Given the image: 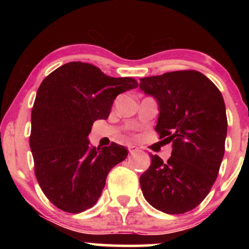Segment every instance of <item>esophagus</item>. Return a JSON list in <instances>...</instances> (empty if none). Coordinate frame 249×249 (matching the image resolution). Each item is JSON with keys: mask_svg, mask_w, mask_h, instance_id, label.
I'll return each mask as SVG.
<instances>
[{"mask_svg": "<svg viewBox=\"0 0 249 249\" xmlns=\"http://www.w3.org/2000/svg\"><path fill=\"white\" fill-rule=\"evenodd\" d=\"M127 148H128V153H130V154H133V153H136L137 151H138V147L133 146V145H128Z\"/></svg>", "mask_w": 249, "mask_h": 249, "instance_id": "34e87169", "label": "esophagus"}]
</instances>
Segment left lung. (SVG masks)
<instances>
[{"instance_id": "obj_1", "label": "left lung", "mask_w": 249, "mask_h": 249, "mask_svg": "<svg viewBox=\"0 0 249 249\" xmlns=\"http://www.w3.org/2000/svg\"><path fill=\"white\" fill-rule=\"evenodd\" d=\"M139 88L159 105L156 131L172 142L167 161L151 156L141 187L148 204L167 214L192 211L218 177L225 153L227 116L219 89L196 70L141 78Z\"/></svg>"}]
</instances>
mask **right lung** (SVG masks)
I'll use <instances>...</instances> for the list:
<instances>
[{
	"label": "right lung",
	"mask_w": 249,
	"mask_h": 249,
	"mask_svg": "<svg viewBox=\"0 0 249 249\" xmlns=\"http://www.w3.org/2000/svg\"><path fill=\"white\" fill-rule=\"evenodd\" d=\"M138 87L131 77L107 76L89 63L70 62L43 79L31 111L30 148L43 193L59 210L81 213L96 204L111 168L127 150L90 148L95 121L107 119L119 93Z\"/></svg>",
	"instance_id": "add662e5"
}]
</instances>
